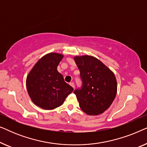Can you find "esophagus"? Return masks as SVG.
<instances>
[{"label": "esophagus", "instance_id": "1", "mask_svg": "<svg viewBox=\"0 0 147 147\" xmlns=\"http://www.w3.org/2000/svg\"><path fill=\"white\" fill-rule=\"evenodd\" d=\"M69 84H70V86H71L73 88H75V84H74V82H70Z\"/></svg>", "mask_w": 147, "mask_h": 147}]
</instances>
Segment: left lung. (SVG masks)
I'll return each mask as SVG.
<instances>
[{
  "label": "left lung",
  "instance_id": "1",
  "mask_svg": "<svg viewBox=\"0 0 147 147\" xmlns=\"http://www.w3.org/2000/svg\"><path fill=\"white\" fill-rule=\"evenodd\" d=\"M80 72L81 88L74 90L80 107L88 115H98L108 109L116 97L117 82L109 68L90 55L74 57Z\"/></svg>",
  "mask_w": 147,
  "mask_h": 147
}]
</instances>
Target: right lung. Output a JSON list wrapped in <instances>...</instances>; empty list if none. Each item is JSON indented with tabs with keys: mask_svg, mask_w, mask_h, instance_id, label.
<instances>
[{
	"mask_svg": "<svg viewBox=\"0 0 147 147\" xmlns=\"http://www.w3.org/2000/svg\"><path fill=\"white\" fill-rule=\"evenodd\" d=\"M63 57L56 53L47 54L34 65L27 78L26 85L30 98L43 109L59 107L74 90L57 71V66Z\"/></svg>",
	"mask_w": 147,
	"mask_h": 147,
	"instance_id": "add662e5",
	"label": "right lung"
}]
</instances>
